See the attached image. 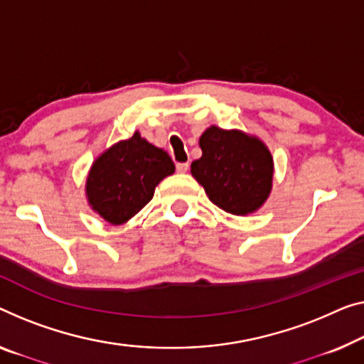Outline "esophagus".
<instances>
[{
  "label": "esophagus",
  "instance_id": "1",
  "mask_svg": "<svg viewBox=\"0 0 364 364\" xmlns=\"http://www.w3.org/2000/svg\"><path fill=\"white\" fill-rule=\"evenodd\" d=\"M189 170V165L188 164H178L176 165V171L178 173H186Z\"/></svg>",
  "mask_w": 364,
  "mask_h": 364
}]
</instances>
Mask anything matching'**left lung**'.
Returning <instances> with one entry per match:
<instances>
[{"mask_svg":"<svg viewBox=\"0 0 364 364\" xmlns=\"http://www.w3.org/2000/svg\"><path fill=\"white\" fill-rule=\"evenodd\" d=\"M199 145L203 156L193 161L191 173L215 205L245 215L267 200L273 159L263 142L238 130L213 126L200 135Z\"/></svg>","mask_w":364,"mask_h":364,"instance_id":"1","label":"left lung"}]
</instances>
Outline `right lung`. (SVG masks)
Instances as JSON below:
<instances>
[{
    "instance_id": "add662e5",
    "label": "right lung",
    "mask_w": 364,
    "mask_h": 364,
    "mask_svg": "<svg viewBox=\"0 0 364 364\" xmlns=\"http://www.w3.org/2000/svg\"><path fill=\"white\" fill-rule=\"evenodd\" d=\"M173 171L170 155L135 132L95 161L86 181V196L107 222L124 224L154 198L156 184Z\"/></svg>"
}]
</instances>
